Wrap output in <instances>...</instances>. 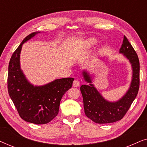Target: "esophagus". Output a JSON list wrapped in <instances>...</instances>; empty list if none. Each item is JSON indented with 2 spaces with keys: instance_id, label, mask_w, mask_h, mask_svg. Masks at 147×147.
Returning a JSON list of instances; mask_svg holds the SVG:
<instances>
[{
  "instance_id": "obj_1",
  "label": "esophagus",
  "mask_w": 147,
  "mask_h": 147,
  "mask_svg": "<svg viewBox=\"0 0 147 147\" xmlns=\"http://www.w3.org/2000/svg\"><path fill=\"white\" fill-rule=\"evenodd\" d=\"M80 85V82L78 80H75L73 82V86L74 87H79Z\"/></svg>"
}]
</instances>
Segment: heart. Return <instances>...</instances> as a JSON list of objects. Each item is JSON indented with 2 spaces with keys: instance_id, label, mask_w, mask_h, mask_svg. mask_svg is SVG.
<instances>
[{
  "instance_id": "heart-1",
  "label": "heart",
  "mask_w": 147,
  "mask_h": 147,
  "mask_svg": "<svg viewBox=\"0 0 147 147\" xmlns=\"http://www.w3.org/2000/svg\"><path fill=\"white\" fill-rule=\"evenodd\" d=\"M96 43H97V40L95 38H90V39L86 40L85 42H84V45L87 48L93 47Z\"/></svg>"
}]
</instances>
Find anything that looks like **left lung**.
Wrapping results in <instances>:
<instances>
[{"label":"left lung","mask_w":147,"mask_h":147,"mask_svg":"<svg viewBox=\"0 0 147 147\" xmlns=\"http://www.w3.org/2000/svg\"><path fill=\"white\" fill-rule=\"evenodd\" d=\"M131 64L132 78L129 89L123 97L116 102H109L104 99L92 84V78L87 71L82 72L85 81L89 85L80 87L84 100V112L92 121L98 124L112 123L121 120L129 109L137 96L140 85V63L138 55L125 36L120 49Z\"/></svg>","instance_id":"8db88e82"}]
</instances>
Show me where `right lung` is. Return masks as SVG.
I'll list each match as a JSON object with an SVG mask.
<instances>
[{
	"label": "right lung",
	"instance_id": "right-lung-1",
	"mask_svg": "<svg viewBox=\"0 0 147 147\" xmlns=\"http://www.w3.org/2000/svg\"><path fill=\"white\" fill-rule=\"evenodd\" d=\"M41 32L27 36L11 56L8 73V92L19 116L26 122L47 124L59 112L63 94L70 89L74 79H57L41 86H35L27 80L20 66V54L23 44Z\"/></svg>",
	"mask_w": 147,
	"mask_h": 147
}]
</instances>
